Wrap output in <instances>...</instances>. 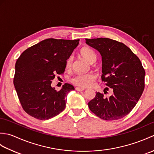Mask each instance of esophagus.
Returning <instances> with one entry per match:
<instances>
[{
	"instance_id": "34e87169",
	"label": "esophagus",
	"mask_w": 154,
	"mask_h": 154,
	"mask_svg": "<svg viewBox=\"0 0 154 154\" xmlns=\"http://www.w3.org/2000/svg\"><path fill=\"white\" fill-rule=\"evenodd\" d=\"M75 90L77 91H85V89H83V88H80V87H76L75 88Z\"/></svg>"
}]
</instances>
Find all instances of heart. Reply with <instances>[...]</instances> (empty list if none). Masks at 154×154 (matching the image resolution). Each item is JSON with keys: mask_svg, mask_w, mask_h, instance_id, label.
<instances>
[{"mask_svg": "<svg viewBox=\"0 0 154 154\" xmlns=\"http://www.w3.org/2000/svg\"><path fill=\"white\" fill-rule=\"evenodd\" d=\"M80 54L85 60L88 63H93L96 61L97 55L94 51L90 48L85 47L80 50ZM73 59L72 57H69L66 61V68L70 69L72 65ZM97 79L96 75L92 73L87 74H78L71 79V82L75 85L82 88L90 87L93 85L94 82Z\"/></svg>", "mask_w": 154, "mask_h": 154, "instance_id": "obj_1", "label": "heart"}]
</instances>
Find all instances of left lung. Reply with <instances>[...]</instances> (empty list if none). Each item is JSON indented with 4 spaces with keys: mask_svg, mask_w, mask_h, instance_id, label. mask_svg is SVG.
Masks as SVG:
<instances>
[{
    "mask_svg": "<svg viewBox=\"0 0 154 154\" xmlns=\"http://www.w3.org/2000/svg\"><path fill=\"white\" fill-rule=\"evenodd\" d=\"M86 44L102 57L101 78L109 87L104 91H112L109 97L96 92L88 103L89 109L103 120L122 119L136 106L144 89L146 73L141 61L125 44L112 39H86Z\"/></svg>",
    "mask_w": 154,
    "mask_h": 154,
    "instance_id": "obj_1",
    "label": "left lung"
}]
</instances>
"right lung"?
<instances>
[{"instance_id":"add662e5","label":"right lung","mask_w":154,"mask_h":154,"mask_svg":"<svg viewBox=\"0 0 154 154\" xmlns=\"http://www.w3.org/2000/svg\"><path fill=\"white\" fill-rule=\"evenodd\" d=\"M79 40L49 38L28 48L16 62L14 85L23 109L39 120L51 119L63 111L73 85L65 83L59 91L51 84L64 73L66 61Z\"/></svg>"}]
</instances>
